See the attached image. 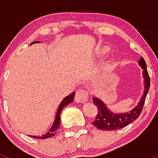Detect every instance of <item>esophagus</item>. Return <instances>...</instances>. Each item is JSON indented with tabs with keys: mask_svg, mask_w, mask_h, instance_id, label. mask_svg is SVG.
<instances>
[{
	"mask_svg": "<svg viewBox=\"0 0 158 158\" xmlns=\"http://www.w3.org/2000/svg\"><path fill=\"white\" fill-rule=\"evenodd\" d=\"M89 98V94L85 91L83 89H79L77 92H76L75 97H74V100L77 103H84L88 100Z\"/></svg>",
	"mask_w": 158,
	"mask_h": 158,
	"instance_id": "obj_1",
	"label": "esophagus"
}]
</instances>
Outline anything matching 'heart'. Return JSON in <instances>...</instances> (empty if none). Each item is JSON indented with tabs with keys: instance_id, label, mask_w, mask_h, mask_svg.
<instances>
[{
	"instance_id": "heart-1",
	"label": "heart",
	"mask_w": 158,
	"mask_h": 158,
	"mask_svg": "<svg viewBox=\"0 0 158 158\" xmlns=\"http://www.w3.org/2000/svg\"><path fill=\"white\" fill-rule=\"evenodd\" d=\"M107 52V49H106V48H104L102 50V54H106V53Z\"/></svg>"
}]
</instances>
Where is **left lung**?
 <instances>
[{"label":"left lung","instance_id":"obj_1","mask_svg":"<svg viewBox=\"0 0 158 158\" xmlns=\"http://www.w3.org/2000/svg\"><path fill=\"white\" fill-rule=\"evenodd\" d=\"M139 65L143 69V75L144 78V93L142 95L139 102L132 110L127 113H114L107 107L106 104L102 100L94 97L93 101L94 104L98 108V113L94 122L93 125L98 129L103 131H115L127 126L139 116L144 105L147 93L150 87V77L147 71L146 63L143 57L139 59Z\"/></svg>","mask_w":158,"mask_h":158}]
</instances>
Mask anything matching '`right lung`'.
Returning a JSON list of instances; mask_svg holds the SVG:
<instances>
[{
  "label": "right lung",
  "instance_id": "right-lung-1",
  "mask_svg": "<svg viewBox=\"0 0 158 158\" xmlns=\"http://www.w3.org/2000/svg\"><path fill=\"white\" fill-rule=\"evenodd\" d=\"M34 43H40V42L36 41V42H32L31 45H33V44ZM74 94H75L74 92V93H71L70 95H68V96L65 97V98L62 101L61 103H60L59 107H58L57 111H56V114L55 119H54V122L50 128V130H49V131H48L46 134H43V135L42 136H32V135H30V136H31V137L36 138V139H47V138L52 137V136L55 135L56 131L58 130V128H59L60 125V123H61V121H60V113H61L62 110H63L65 106L68 105L69 104H70V103L73 102L74 98Z\"/></svg>",
  "mask_w": 158,
  "mask_h": 158
}]
</instances>
